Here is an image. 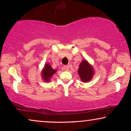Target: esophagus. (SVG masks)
I'll return each instance as SVG.
<instances>
[{
	"label": "esophagus",
	"mask_w": 131,
	"mask_h": 131,
	"mask_svg": "<svg viewBox=\"0 0 131 131\" xmlns=\"http://www.w3.org/2000/svg\"><path fill=\"white\" fill-rule=\"evenodd\" d=\"M69 66H67V65H65V66H63V69L65 71H68V70H69Z\"/></svg>",
	"instance_id": "1"
}]
</instances>
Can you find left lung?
I'll list each match as a JSON object with an SVG mask.
<instances>
[{
	"mask_svg": "<svg viewBox=\"0 0 131 131\" xmlns=\"http://www.w3.org/2000/svg\"><path fill=\"white\" fill-rule=\"evenodd\" d=\"M78 73L80 79L84 82L89 81L94 75L93 68L86 60L82 61L80 63L78 69Z\"/></svg>",
	"mask_w": 131,
	"mask_h": 131,
	"instance_id": "8db88e82",
	"label": "left lung"
}]
</instances>
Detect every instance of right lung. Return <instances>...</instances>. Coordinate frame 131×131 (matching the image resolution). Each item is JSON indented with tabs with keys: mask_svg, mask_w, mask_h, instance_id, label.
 <instances>
[{
	"mask_svg": "<svg viewBox=\"0 0 131 131\" xmlns=\"http://www.w3.org/2000/svg\"><path fill=\"white\" fill-rule=\"evenodd\" d=\"M57 70H53L52 68L51 67V65L49 64H46L45 66L43 71L42 73V77L43 79L45 81L48 82L50 80V78L52 76V75L56 72Z\"/></svg>",
	"mask_w": 131,
	"mask_h": 131,
	"instance_id": "right-lung-1",
	"label": "right lung"
}]
</instances>
